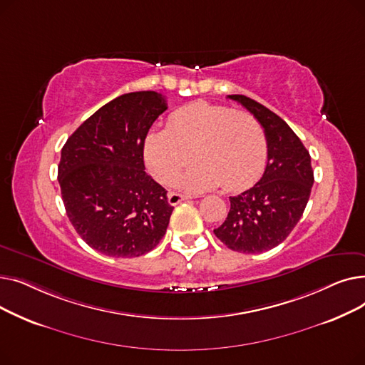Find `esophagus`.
I'll list each match as a JSON object with an SVG mask.
<instances>
[{"instance_id": "34e87169", "label": "esophagus", "mask_w": 365, "mask_h": 365, "mask_svg": "<svg viewBox=\"0 0 365 365\" xmlns=\"http://www.w3.org/2000/svg\"><path fill=\"white\" fill-rule=\"evenodd\" d=\"M189 198H190L189 195H182V194H178V192H170V194H168V202H170V205H178L179 202L186 201V200H189Z\"/></svg>"}]
</instances>
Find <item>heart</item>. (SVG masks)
<instances>
[{
	"instance_id": "1",
	"label": "heart",
	"mask_w": 365,
	"mask_h": 365,
	"mask_svg": "<svg viewBox=\"0 0 365 365\" xmlns=\"http://www.w3.org/2000/svg\"><path fill=\"white\" fill-rule=\"evenodd\" d=\"M198 157L183 185L200 192L223 183L237 190L253 183L267 157V139L252 113L229 106L195 102L170 115L168 127L150 131L145 140L148 168L158 180L173 183Z\"/></svg>"
}]
</instances>
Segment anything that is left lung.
Masks as SVG:
<instances>
[{
  "mask_svg": "<svg viewBox=\"0 0 365 365\" xmlns=\"http://www.w3.org/2000/svg\"><path fill=\"white\" fill-rule=\"evenodd\" d=\"M262 124L267 164L262 179L237 197L215 235L234 252L263 253L281 244L300 220L314 185L308 149L277 113L242 94H229Z\"/></svg>",
  "mask_w": 365,
  "mask_h": 365,
  "instance_id": "1",
  "label": "left lung"
}]
</instances>
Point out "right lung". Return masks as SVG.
<instances>
[{"instance_id":"add662e5","label":"right lung","mask_w":365,"mask_h":365,"mask_svg":"<svg viewBox=\"0 0 365 365\" xmlns=\"http://www.w3.org/2000/svg\"><path fill=\"white\" fill-rule=\"evenodd\" d=\"M165 109L157 91L118 96L62 148L57 180L66 215L76 234L106 256L146 255L167 231L173 207L143 161L146 134Z\"/></svg>"}]
</instances>
